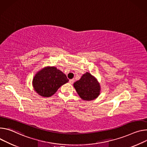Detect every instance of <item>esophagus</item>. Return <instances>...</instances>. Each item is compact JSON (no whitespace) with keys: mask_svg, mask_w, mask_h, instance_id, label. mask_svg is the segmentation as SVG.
<instances>
[{"mask_svg":"<svg viewBox=\"0 0 147 147\" xmlns=\"http://www.w3.org/2000/svg\"><path fill=\"white\" fill-rule=\"evenodd\" d=\"M74 79H71V80H69V83L72 84L74 83Z\"/></svg>","mask_w":147,"mask_h":147,"instance_id":"34e87169","label":"esophagus"}]
</instances>
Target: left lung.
<instances>
[{"label": "left lung", "instance_id": "obj_1", "mask_svg": "<svg viewBox=\"0 0 147 147\" xmlns=\"http://www.w3.org/2000/svg\"><path fill=\"white\" fill-rule=\"evenodd\" d=\"M73 86L80 97L84 101L95 100L100 94L101 87L99 82L88 72L84 74Z\"/></svg>", "mask_w": 147, "mask_h": 147}]
</instances>
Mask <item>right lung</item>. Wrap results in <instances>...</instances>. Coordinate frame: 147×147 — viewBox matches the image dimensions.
<instances>
[{"mask_svg":"<svg viewBox=\"0 0 147 147\" xmlns=\"http://www.w3.org/2000/svg\"><path fill=\"white\" fill-rule=\"evenodd\" d=\"M69 82L65 74L54 66H47L36 73L32 81L34 90L43 97H49Z\"/></svg>","mask_w":147,"mask_h":147,"instance_id":"1","label":"right lung"}]
</instances>
